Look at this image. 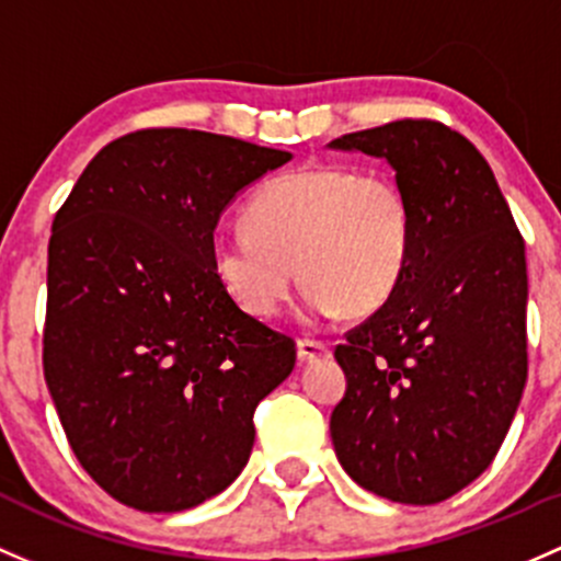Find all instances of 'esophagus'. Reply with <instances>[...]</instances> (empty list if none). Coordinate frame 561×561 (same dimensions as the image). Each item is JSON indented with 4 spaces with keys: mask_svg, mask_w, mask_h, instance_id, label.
Segmentation results:
<instances>
[{
    "mask_svg": "<svg viewBox=\"0 0 561 561\" xmlns=\"http://www.w3.org/2000/svg\"><path fill=\"white\" fill-rule=\"evenodd\" d=\"M327 354H329V345L319 343V340H299L297 343V359L302 362V365L321 359V356Z\"/></svg>",
    "mask_w": 561,
    "mask_h": 561,
    "instance_id": "34e87169",
    "label": "esophagus"
}]
</instances>
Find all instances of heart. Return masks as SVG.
Returning a JSON list of instances; mask_svg holds the SVG:
<instances>
[{
    "mask_svg": "<svg viewBox=\"0 0 561 561\" xmlns=\"http://www.w3.org/2000/svg\"><path fill=\"white\" fill-rule=\"evenodd\" d=\"M248 232L216 234L210 267L245 313L267 319L305 280L313 319L375 313L400 283L413 242L408 196L386 175L345 164L273 178L245 207Z\"/></svg>",
    "mask_w": 561,
    "mask_h": 561,
    "instance_id": "obj_1",
    "label": "heart"
}]
</instances>
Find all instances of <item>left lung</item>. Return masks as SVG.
Wrapping results in <instances>:
<instances>
[{"label":"left lung","mask_w":561,"mask_h":561,"mask_svg":"<svg viewBox=\"0 0 561 561\" xmlns=\"http://www.w3.org/2000/svg\"><path fill=\"white\" fill-rule=\"evenodd\" d=\"M386 159L413 213L400 283L334 359V454L367 492L435 505L500 451L527 383V259L492 167L437 121L329 142Z\"/></svg>","instance_id":"1"}]
</instances>
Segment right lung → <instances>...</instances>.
Wrapping results in <instances>:
<instances>
[{
  "mask_svg": "<svg viewBox=\"0 0 561 561\" xmlns=\"http://www.w3.org/2000/svg\"><path fill=\"white\" fill-rule=\"evenodd\" d=\"M291 159L196 129L102 148L54 218L45 383L83 470L146 513L221 494L294 340L238 308L210 267L218 218Z\"/></svg>",
  "mask_w": 561,
  "mask_h": 561,
  "instance_id": "add662e5",
  "label": "right lung"
}]
</instances>
